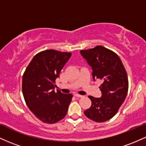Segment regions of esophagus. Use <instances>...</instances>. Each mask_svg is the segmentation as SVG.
Segmentation results:
<instances>
[{
    "mask_svg": "<svg viewBox=\"0 0 146 146\" xmlns=\"http://www.w3.org/2000/svg\"><path fill=\"white\" fill-rule=\"evenodd\" d=\"M74 95L75 97H77V98H82L83 95H79L78 93H75Z\"/></svg>",
    "mask_w": 146,
    "mask_h": 146,
    "instance_id": "34e87169",
    "label": "esophagus"
}]
</instances>
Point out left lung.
Instances as JSON below:
<instances>
[{
    "label": "left lung",
    "mask_w": 146,
    "mask_h": 146,
    "mask_svg": "<svg viewBox=\"0 0 146 146\" xmlns=\"http://www.w3.org/2000/svg\"><path fill=\"white\" fill-rule=\"evenodd\" d=\"M80 53L92 68L93 80H101L100 98L88 96L91 106L84 112L90 119L104 122L116 115L126 98L128 80L119 57L111 50L99 46Z\"/></svg>",
    "instance_id": "1"
}]
</instances>
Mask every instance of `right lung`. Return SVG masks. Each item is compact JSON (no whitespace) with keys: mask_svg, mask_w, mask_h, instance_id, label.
Wrapping results in <instances>:
<instances>
[{"mask_svg":"<svg viewBox=\"0 0 146 146\" xmlns=\"http://www.w3.org/2000/svg\"><path fill=\"white\" fill-rule=\"evenodd\" d=\"M71 56L69 52L41 51L33 57L23 74L25 101L33 115L44 123H56L67 113L73 95L56 92L54 83Z\"/></svg>","mask_w":146,"mask_h":146,"instance_id":"1","label":"right lung"}]
</instances>
